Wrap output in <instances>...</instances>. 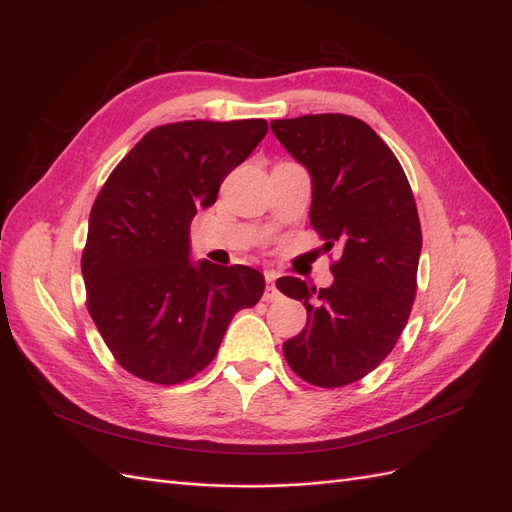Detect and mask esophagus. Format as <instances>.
Returning a JSON list of instances; mask_svg holds the SVG:
<instances>
[{
    "mask_svg": "<svg viewBox=\"0 0 512 512\" xmlns=\"http://www.w3.org/2000/svg\"><path fill=\"white\" fill-rule=\"evenodd\" d=\"M265 280H267V288H265V294H262V301L271 303V301L280 299V290L275 288V275H273V273H267Z\"/></svg>",
    "mask_w": 512,
    "mask_h": 512,
    "instance_id": "1",
    "label": "esophagus"
}]
</instances>
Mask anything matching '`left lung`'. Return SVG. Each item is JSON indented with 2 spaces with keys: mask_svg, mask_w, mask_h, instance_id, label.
<instances>
[{
  "mask_svg": "<svg viewBox=\"0 0 512 512\" xmlns=\"http://www.w3.org/2000/svg\"><path fill=\"white\" fill-rule=\"evenodd\" d=\"M271 130L312 175L309 222L327 252L339 250L329 288L277 280L307 309L284 356L305 382L337 389L374 371L410 318L423 245L414 194L395 153L361 119L303 115L275 119Z\"/></svg>",
  "mask_w": 512,
  "mask_h": 512,
  "instance_id": "8db88e82",
  "label": "left lung"
}]
</instances>
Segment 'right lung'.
I'll list each match as a JSON object with an SVG mask.
<instances>
[{
  "instance_id": "1",
  "label": "right lung",
  "mask_w": 512,
  "mask_h": 512,
  "mask_svg": "<svg viewBox=\"0 0 512 512\" xmlns=\"http://www.w3.org/2000/svg\"><path fill=\"white\" fill-rule=\"evenodd\" d=\"M265 119L177 121L149 130L89 213L87 309L115 361L153 384L203 371L239 309L265 292L256 269L190 262V224L265 138Z\"/></svg>"
}]
</instances>
